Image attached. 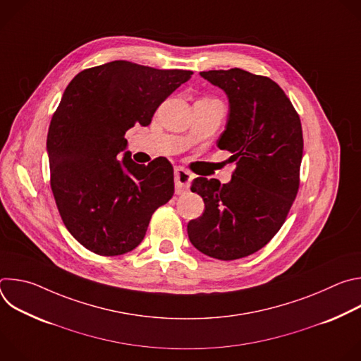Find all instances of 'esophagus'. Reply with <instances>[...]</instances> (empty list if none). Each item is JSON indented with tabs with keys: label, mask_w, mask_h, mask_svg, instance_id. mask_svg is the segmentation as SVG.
<instances>
[{
	"label": "esophagus",
	"mask_w": 361,
	"mask_h": 361,
	"mask_svg": "<svg viewBox=\"0 0 361 361\" xmlns=\"http://www.w3.org/2000/svg\"><path fill=\"white\" fill-rule=\"evenodd\" d=\"M192 176L185 170V169H176L174 171V181H176V192L181 194L184 191L188 190L190 184H191Z\"/></svg>",
	"instance_id": "esophagus-1"
}]
</instances>
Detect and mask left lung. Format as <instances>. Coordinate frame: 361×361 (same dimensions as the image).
Segmentation results:
<instances>
[{
  "label": "left lung",
  "mask_w": 361,
  "mask_h": 361,
  "mask_svg": "<svg viewBox=\"0 0 361 361\" xmlns=\"http://www.w3.org/2000/svg\"><path fill=\"white\" fill-rule=\"evenodd\" d=\"M200 75L228 98L226 130L217 140L230 151L231 181L198 177L191 191L204 213L191 220V244L217 260H237L263 248L281 228L300 185L302 130L291 101L277 82L240 68Z\"/></svg>",
  "instance_id": "8db88e82"
}]
</instances>
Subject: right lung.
<instances>
[{
  "label": "right lung",
  "mask_w": 361,
  "mask_h": 361,
  "mask_svg": "<svg viewBox=\"0 0 361 361\" xmlns=\"http://www.w3.org/2000/svg\"><path fill=\"white\" fill-rule=\"evenodd\" d=\"M191 74L118 60L78 73L66 88L47 135L51 190L67 230L87 250H134L152 213L173 197L171 163H134L124 135L147 127Z\"/></svg>",
  "instance_id": "add662e5"
}]
</instances>
